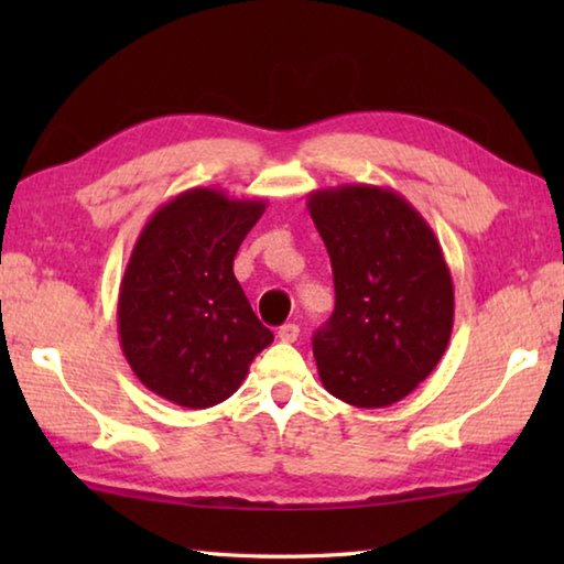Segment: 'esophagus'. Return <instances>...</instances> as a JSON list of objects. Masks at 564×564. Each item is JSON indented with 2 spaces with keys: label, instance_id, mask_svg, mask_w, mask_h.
Listing matches in <instances>:
<instances>
[{
  "label": "esophagus",
  "instance_id": "esophagus-1",
  "mask_svg": "<svg viewBox=\"0 0 564 564\" xmlns=\"http://www.w3.org/2000/svg\"><path fill=\"white\" fill-rule=\"evenodd\" d=\"M301 336V328L295 323H285V326L279 328V340L281 343H295Z\"/></svg>",
  "mask_w": 564,
  "mask_h": 564
}]
</instances>
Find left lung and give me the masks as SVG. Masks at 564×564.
<instances>
[{
    "instance_id": "1",
    "label": "left lung",
    "mask_w": 564,
    "mask_h": 564,
    "mask_svg": "<svg viewBox=\"0 0 564 564\" xmlns=\"http://www.w3.org/2000/svg\"><path fill=\"white\" fill-rule=\"evenodd\" d=\"M308 212L336 285L333 316L313 336L323 386L356 408L393 405L451 340L455 295L441 241L393 188H321Z\"/></svg>"
}]
</instances>
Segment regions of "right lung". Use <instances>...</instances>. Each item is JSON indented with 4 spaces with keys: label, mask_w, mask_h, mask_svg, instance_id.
I'll list each match as a JSON object with an SVG mask.
<instances>
[{
    "label": "right lung",
    "mask_w": 564,
    "mask_h": 564,
    "mask_svg": "<svg viewBox=\"0 0 564 564\" xmlns=\"http://www.w3.org/2000/svg\"><path fill=\"white\" fill-rule=\"evenodd\" d=\"M263 198L188 188L156 208L123 271L121 350L151 393L202 410L231 398L273 340L234 275Z\"/></svg>",
    "instance_id": "add662e5"
}]
</instances>
